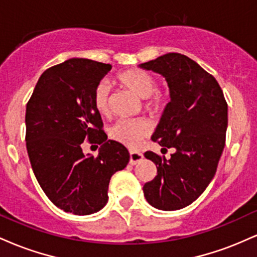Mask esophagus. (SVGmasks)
<instances>
[{
	"mask_svg": "<svg viewBox=\"0 0 257 257\" xmlns=\"http://www.w3.org/2000/svg\"><path fill=\"white\" fill-rule=\"evenodd\" d=\"M129 156H131V159H129V163L131 164H133V166H134V164H137L138 162H140L141 159H143V153L141 152H138V151H131L129 152Z\"/></svg>",
	"mask_w": 257,
	"mask_h": 257,
	"instance_id": "1",
	"label": "esophagus"
}]
</instances>
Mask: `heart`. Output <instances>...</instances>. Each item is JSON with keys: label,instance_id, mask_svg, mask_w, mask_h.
Segmentation results:
<instances>
[{"label": "heart", "instance_id": "obj_1", "mask_svg": "<svg viewBox=\"0 0 257 257\" xmlns=\"http://www.w3.org/2000/svg\"><path fill=\"white\" fill-rule=\"evenodd\" d=\"M116 82L138 98L144 99V107L152 116L163 113L169 104V94L156 88V81L150 73L141 70H125L116 76ZM95 110L102 116L110 112V88L100 83L93 96ZM150 133V125L144 119H120L110 129L112 140L134 149Z\"/></svg>", "mask_w": 257, "mask_h": 257}]
</instances>
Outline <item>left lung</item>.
<instances>
[{
	"label": "left lung",
	"mask_w": 257,
	"mask_h": 257,
	"mask_svg": "<svg viewBox=\"0 0 257 257\" xmlns=\"http://www.w3.org/2000/svg\"><path fill=\"white\" fill-rule=\"evenodd\" d=\"M139 66L166 78L170 102L152 140L162 150L174 149L170 159L145 152L157 167V175L144 185V196L159 210H179L198 198L216 173L225 149L227 102L214 76L180 53Z\"/></svg>",
	"instance_id": "8db88e82"
}]
</instances>
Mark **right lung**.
Returning <instances> with one entry per match:
<instances>
[{
	"label": "right lung",
	"instance_id": "right-lung-1",
	"mask_svg": "<svg viewBox=\"0 0 257 257\" xmlns=\"http://www.w3.org/2000/svg\"><path fill=\"white\" fill-rule=\"evenodd\" d=\"M110 64L72 58L46 70L26 105V149L38 184L61 210L89 215L107 203L111 176L124 169L129 152L107 140L93 96ZM84 140L101 145L84 155Z\"/></svg>",
	"mask_w": 257,
	"mask_h": 257
}]
</instances>
